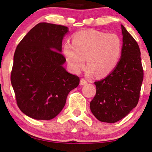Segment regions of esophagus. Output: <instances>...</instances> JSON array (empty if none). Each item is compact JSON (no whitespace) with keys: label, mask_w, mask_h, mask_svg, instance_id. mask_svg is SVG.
<instances>
[{"label":"esophagus","mask_w":152,"mask_h":152,"mask_svg":"<svg viewBox=\"0 0 152 152\" xmlns=\"http://www.w3.org/2000/svg\"><path fill=\"white\" fill-rule=\"evenodd\" d=\"M87 84V81L86 80H84V79H82V80H80V84L81 86H83V85H85Z\"/></svg>","instance_id":"34e87169"}]
</instances>
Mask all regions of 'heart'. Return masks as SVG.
I'll return each instance as SVG.
<instances>
[{
    "instance_id": "1",
    "label": "heart",
    "mask_w": 152,
    "mask_h": 152,
    "mask_svg": "<svg viewBox=\"0 0 152 152\" xmlns=\"http://www.w3.org/2000/svg\"><path fill=\"white\" fill-rule=\"evenodd\" d=\"M122 43L115 34L97 30H82L72 37V44L66 43L63 53L70 69L79 73L86 64V75L106 76L117 66L122 54Z\"/></svg>"
}]
</instances>
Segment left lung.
Listing matches in <instances>:
<instances>
[{"label": "left lung", "mask_w": 152, "mask_h": 152, "mask_svg": "<svg viewBox=\"0 0 152 152\" xmlns=\"http://www.w3.org/2000/svg\"><path fill=\"white\" fill-rule=\"evenodd\" d=\"M122 48L115 69L95 82L96 94L90 103L91 111L101 122L114 123L122 120L138 102L143 69L138 43L121 25Z\"/></svg>", "instance_id": "obj_1"}]
</instances>
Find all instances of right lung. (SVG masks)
Returning a JSON list of instances; mask_svg holds the SVG:
<instances>
[{
  "label": "right lung",
  "instance_id": "1",
  "mask_svg": "<svg viewBox=\"0 0 152 152\" xmlns=\"http://www.w3.org/2000/svg\"><path fill=\"white\" fill-rule=\"evenodd\" d=\"M69 32L66 26L40 23L29 31L16 47L11 83L18 107L35 120L55 118L68 93L80 78L64 67L62 41Z\"/></svg>",
  "mask_w": 152,
  "mask_h": 152
}]
</instances>
